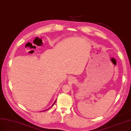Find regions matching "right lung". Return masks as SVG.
<instances>
[{"instance_id": "add662e5", "label": "right lung", "mask_w": 131, "mask_h": 131, "mask_svg": "<svg viewBox=\"0 0 131 131\" xmlns=\"http://www.w3.org/2000/svg\"><path fill=\"white\" fill-rule=\"evenodd\" d=\"M56 101H57V100H55V102H54V104H53V105H52V106H53V105H54V104L55 103V102H56ZM48 110V109H47V110H44V111H46V110Z\"/></svg>"}]
</instances>
